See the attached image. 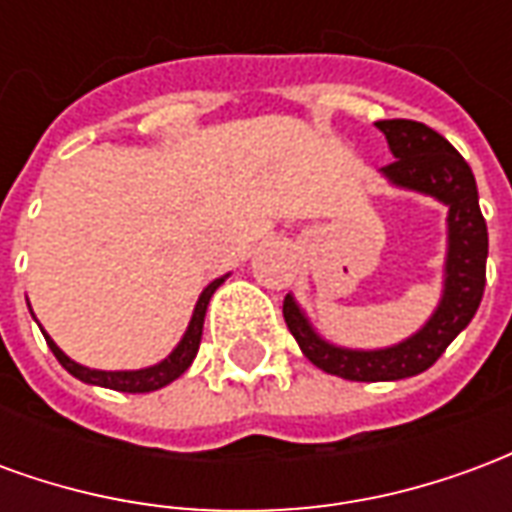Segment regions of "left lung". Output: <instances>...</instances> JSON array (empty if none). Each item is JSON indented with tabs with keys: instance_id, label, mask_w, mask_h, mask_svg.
Segmentation results:
<instances>
[{
	"instance_id": "1",
	"label": "left lung",
	"mask_w": 512,
	"mask_h": 512,
	"mask_svg": "<svg viewBox=\"0 0 512 512\" xmlns=\"http://www.w3.org/2000/svg\"><path fill=\"white\" fill-rule=\"evenodd\" d=\"M395 161L381 167L386 178L403 189L422 191L450 205V252L439 310L406 343L381 351H348L321 340L301 315L296 301L285 296L282 315L301 354L323 373L348 381H397L425 373L447 345L469 326L483 301L488 227H485L472 167L455 147L417 120H378Z\"/></svg>"
}]
</instances>
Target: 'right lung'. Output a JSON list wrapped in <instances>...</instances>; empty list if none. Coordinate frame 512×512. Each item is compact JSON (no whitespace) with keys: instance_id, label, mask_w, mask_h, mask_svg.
Masks as SVG:
<instances>
[{"instance_id":"add662e5","label":"right lung","mask_w":512,"mask_h":512,"mask_svg":"<svg viewBox=\"0 0 512 512\" xmlns=\"http://www.w3.org/2000/svg\"><path fill=\"white\" fill-rule=\"evenodd\" d=\"M224 282L222 279H213L208 288L202 290L200 301H197V307H194V315H191V323L186 334H183V340L178 343V348L172 351V354L161 362V365L145 367V370H117V373H109V370H90V367L79 365V362H73L68 356L62 354L57 343L51 340L49 334L43 332L46 337V343H49L51 354L57 356V362H60L71 376H76L84 384H95V386H106V389H117V392H156L161 386L172 384L175 378H180L189 365L194 362V356L200 351V340H202V323H205V310H208V301H211L213 290L219 288Z\"/></svg>"}]
</instances>
